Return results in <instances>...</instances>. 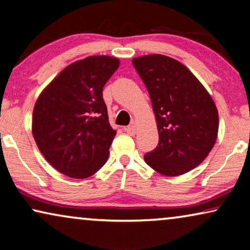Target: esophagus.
<instances>
[{"mask_svg": "<svg viewBox=\"0 0 250 250\" xmlns=\"http://www.w3.org/2000/svg\"><path fill=\"white\" fill-rule=\"evenodd\" d=\"M125 132L127 133L128 135L134 136L136 134V127H135L134 125H129V126H127V127L125 128Z\"/></svg>", "mask_w": 250, "mask_h": 250, "instance_id": "obj_1", "label": "esophagus"}]
</instances>
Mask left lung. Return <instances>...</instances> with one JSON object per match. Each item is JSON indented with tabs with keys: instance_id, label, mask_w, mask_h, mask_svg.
Returning a JSON list of instances; mask_svg holds the SVG:
<instances>
[{
	"instance_id": "1",
	"label": "left lung",
	"mask_w": 250,
	"mask_h": 250,
	"mask_svg": "<svg viewBox=\"0 0 250 250\" xmlns=\"http://www.w3.org/2000/svg\"><path fill=\"white\" fill-rule=\"evenodd\" d=\"M146 84L159 142L145 162L165 176H179L200 165L213 149L218 112L210 94L180 61L163 54L132 59Z\"/></svg>"
}]
</instances>
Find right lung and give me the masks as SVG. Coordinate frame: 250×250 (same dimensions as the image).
Returning a JSON list of instances; mask_svg holds the SVG:
<instances>
[{"instance_id":"obj_1","label":"right lung","mask_w":250,"mask_h":250,"mask_svg":"<svg viewBox=\"0 0 250 250\" xmlns=\"http://www.w3.org/2000/svg\"><path fill=\"white\" fill-rule=\"evenodd\" d=\"M119 63L109 56L75 61L37 98L33 136L44 158L63 175L85 179L107 162L116 131L109 124L102 90Z\"/></svg>"}]
</instances>
